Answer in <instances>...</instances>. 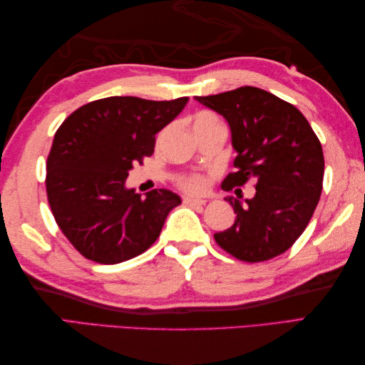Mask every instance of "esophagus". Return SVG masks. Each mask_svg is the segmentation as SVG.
Returning a JSON list of instances; mask_svg holds the SVG:
<instances>
[{
	"instance_id": "1",
	"label": "esophagus",
	"mask_w": 365,
	"mask_h": 365,
	"mask_svg": "<svg viewBox=\"0 0 365 365\" xmlns=\"http://www.w3.org/2000/svg\"><path fill=\"white\" fill-rule=\"evenodd\" d=\"M183 202L188 204V205H204L207 200L205 199H197V197L187 196V197H183Z\"/></svg>"
}]
</instances>
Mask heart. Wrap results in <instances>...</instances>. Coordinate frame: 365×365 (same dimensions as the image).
Segmentation results:
<instances>
[{"label":"heart","mask_w":365,"mask_h":365,"mask_svg":"<svg viewBox=\"0 0 365 365\" xmlns=\"http://www.w3.org/2000/svg\"><path fill=\"white\" fill-rule=\"evenodd\" d=\"M213 122H220L218 118H216L213 113L200 111L195 115V120H192V128L200 127V125H207V123H213ZM182 187L190 192H202L207 188V178L200 177V175H191L188 178H183Z\"/></svg>","instance_id":"b5f03b06"}]
</instances>
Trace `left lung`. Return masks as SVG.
<instances>
[{"mask_svg":"<svg viewBox=\"0 0 365 365\" xmlns=\"http://www.w3.org/2000/svg\"><path fill=\"white\" fill-rule=\"evenodd\" d=\"M195 98L229 123L237 170L224 178V190L257 182L245 205L226 197L237 216L215 234L216 243L245 262L281 255L304 232L322 195L324 158L311 123L293 105L252 86Z\"/></svg>","mask_w":365,"mask_h":365,"instance_id":"obj_1","label":"left lung"}]
</instances>
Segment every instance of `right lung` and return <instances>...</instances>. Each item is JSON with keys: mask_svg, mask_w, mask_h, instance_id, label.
Wrapping results in <instances>:
<instances>
[{"mask_svg": "<svg viewBox=\"0 0 365 365\" xmlns=\"http://www.w3.org/2000/svg\"><path fill=\"white\" fill-rule=\"evenodd\" d=\"M187 103L188 97L100 98L58 128L46 160V196L59 229L86 259L114 265L143 254L182 204L163 188L141 197L125 180L133 165L153 153L155 135Z\"/></svg>", "mask_w": 365, "mask_h": 365, "instance_id": "add662e5", "label": "right lung"}]
</instances>
